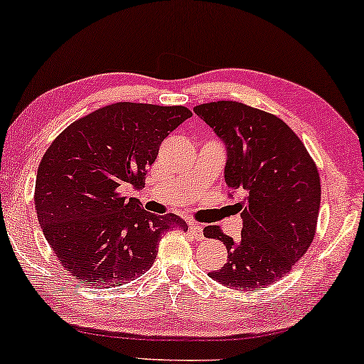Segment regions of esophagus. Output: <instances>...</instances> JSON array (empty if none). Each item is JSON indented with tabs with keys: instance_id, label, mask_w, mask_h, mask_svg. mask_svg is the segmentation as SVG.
I'll list each match as a JSON object with an SVG mask.
<instances>
[{
	"instance_id": "34e87169",
	"label": "esophagus",
	"mask_w": 364,
	"mask_h": 364,
	"mask_svg": "<svg viewBox=\"0 0 364 364\" xmlns=\"http://www.w3.org/2000/svg\"><path fill=\"white\" fill-rule=\"evenodd\" d=\"M191 232L193 233V237L197 238V240H202L203 238V227L202 225H198V223H196V222H191Z\"/></svg>"
}]
</instances>
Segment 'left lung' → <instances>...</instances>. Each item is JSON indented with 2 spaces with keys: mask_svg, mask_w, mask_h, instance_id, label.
<instances>
[{
  "mask_svg": "<svg viewBox=\"0 0 364 364\" xmlns=\"http://www.w3.org/2000/svg\"><path fill=\"white\" fill-rule=\"evenodd\" d=\"M193 112L227 147L225 182L243 198L242 237L220 227L203 228L227 247V263L212 280L235 290H255L285 277L315 237L321 186L303 142L280 117L235 101L200 104Z\"/></svg>",
  "mask_w": 364,
  "mask_h": 364,
  "instance_id": "1",
  "label": "left lung"
}]
</instances>
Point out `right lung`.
<instances>
[{
  "mask_svg": "<svg viewBox=\"0 0 364 364\" xmlns=\"http://www.w3.org/2000/svg\"><path fill=\"white\" fill-rule=\"evenodd\" d=\"M191 116L183 106L117 102L73 122L49 146L34 207L49 247L79 283L126 285L152 267L164 233L187 230L176 213L127 200L124 188L144 187L162 141Z\"/></svg>",
  "mask_w": 364,
  "mask_h": 364,
  "instance_id": "1",
  "label": "right lung"
}]
</instances>
